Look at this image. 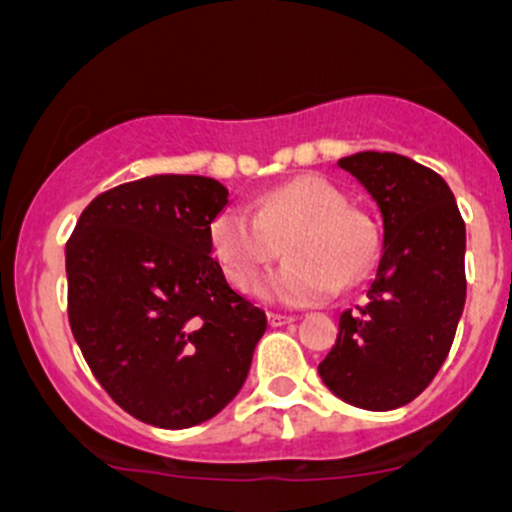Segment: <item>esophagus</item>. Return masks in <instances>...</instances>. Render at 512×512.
<instances>
[{"mask_svg":"<svg viewBox=\"0 0 512 512\" xmlns=\"http://www.w3.org/2000/svg\"><path fill=\"white\" fill-rule=\"evenodd\" d=\"M267 318H270V326H272V328L288 326V323L295 321L293 315H280V313H270V315H267Z\"/></svg>","mask_w":512,"mask_h":512,"instance_id":"esophagus-1","label":"esophagus"}]
</instances>
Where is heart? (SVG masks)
Wrapping results in <instances>:
<instances>
[{"mask_svg": "<svg viewBox=\"0 0 512 512\" xmlns=\"http://www.w3.org/2000/svg\"><path fill=\"white\" fill-rule=\"evenodd\" d=\"M285 239L290 262L260 288V295L283 305L323 303L341 285H356L379 250L374 224L321 176L275 186L260 199L257 214L232 204L209 227L214 260L240 293L260 283Z\"/></svg>", "mask_w": 512, "mask_h": 512, "instance_id": "b5f03b06", "label": "heart"}]
</instances>
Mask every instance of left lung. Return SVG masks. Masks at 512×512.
<instances>
[{
	"label": "left lung",
	"mask_w": 512,
	"mask_h": 512,
	"mask_svg": "<svg viewBox=\"0 0 512 512\" xmlns=\"http://www.w3.org/2000/svg\"><path fill=\"white\" fill-rule=\"evenodd\" d=\"M371 194L384 237L376 278L343 310L323 384L353 407L389 412L417 399L450 353L465 310V222L437 171L399 154L338 161Z\"/></svg>",
	"instance_id": "8db88e82"
}]
</instances>
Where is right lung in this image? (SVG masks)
<instances>
[{"mask_svg":"<svg viewBox=\"0 0 512 512\" xmlns=\"http://www.w3.org/2000/svg\"><path fill=\"white\" fill-rule=\"evenodd\" d=\"M227 204L209 176H146L95 197L65 247L75 341L118 407L151 427L222 412L267 331L212 257L209 227Z\"/></svg>","mask_w":512,"mask_h":512,"instance_id":"right-lung-1","label":"right lung"}]
</instances>
